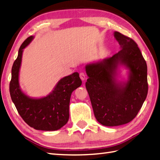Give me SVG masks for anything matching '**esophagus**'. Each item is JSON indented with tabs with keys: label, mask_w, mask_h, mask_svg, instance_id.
<instances>
[{
	"label": "esophagus",
	"mask_w": 160,
	"mask_h": 160,
	"mask_svg": "<svg viewBox=\"0 0 160 160\" xmlns=\"http://www.w3.org/2000/svg\"><path fill=\"white\" fill-rule=\"evenodd\" d=\"M80 79H81L82 80H84L85 78H86V75H85L84 73L80 72Z\"/></svg>",
	"instance_id": "obj_1"
}]
</instances>
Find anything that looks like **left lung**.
<instances>
[{
	"mask_svg": "<svg viewBox=\"0 0 160 160\" xmlns=\"http://www.w3.org/2000/svg\"><path fill=\"white\" fill-rule=\"evenodd\" d=\"M114 36L121 50L112 57L85 66L86 82L96 119L104 126L128 123L134 118L148 92L147 66L136 43L117 31ZM128 69L127 81L118 80V69Z\"/></svg>",
	"mask_w": 160,
	"mask_h": 160,
	"instance_id": "8db88e82",
	"label": "left lung"
}]
</instances>
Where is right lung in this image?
I'll list each match as a JSON object with an SVG mask.
<instances>
[{"label": "right lung", "instance_id": "obj_1", "mask_svg": "<svg viewBox=\"0 0 160 160\" xmlns=\"http://www.w3.org/2000/svg\"><path fill=\"white\" fill-rule=\"evenodd\" d=\"M34 37L31 36L22 44L12 69L9 84L11 98L21 117L27 123L38 130L55 131L68 122L69 117V102L72 92L81 86L79 73L74 72L59 80L53 90L46 97H29L22 91L19 73L24 48Z\"/></svg>", "mask_w": 160, "mask_h": 160}]
</instances>
